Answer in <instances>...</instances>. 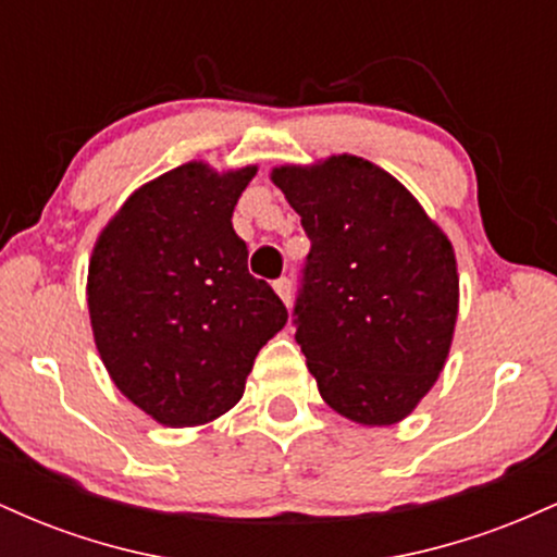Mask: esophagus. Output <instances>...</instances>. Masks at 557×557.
Wrapping results in <instances>:
<instances>
[{
    "instance_id": "esophagus-1",
    "label": "esophagus",
    "mask_w": 557,
    "mask_h": 557,
    "mask_svg": "<svg viewBox=\"0 0 557 557\" xmlns=\"http://www.w3.org/2000/svg\"><path fill=\"white\" fill-rule=\"evenodd\" d=\"M274 290H277V296L283 298L285 306H290V300H293V283H290V277L274 280Z\"/></svg>"
}]
</instances>
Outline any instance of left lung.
<instances>
[{"mask_svg": "<svg viewBox=\"0 0 557 557\" xmlns=\"http://www.w3.org/2000/svg\"><path fill=\"white\" fill-rule=\"evenodd\" d=\"M311 251L293 324L327 406L395 424L443 372L458 314L450 240L403 185L359 157L277 168Z\"/></svg>", "mask_w": 557, "mask_h": 557, "instance_id": "left-lung-1", "label": "left lung"}]
</instances>
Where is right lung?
Returning <instances> with one entry per match:
<instances>
[{
	"label": "right lung",
	"mask_w": 557,
	"mask_h": 557,
	"mask_svg": "<svg viewBox=\"0 0 557 557\" xmlns=\"http://www.w3.org/2000/svg\"><path fill=\"white\" fill-rule=\"evenodd\" d=\"M253 175L183 164L138 188L96 240V348L120 393L164 426L230 411L261 345L287 322L270 283L248 274V248L233 230Z\"/></svg>",
	"instance_id": "add662e5"
}]
</instances>
